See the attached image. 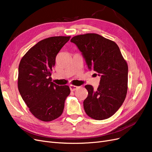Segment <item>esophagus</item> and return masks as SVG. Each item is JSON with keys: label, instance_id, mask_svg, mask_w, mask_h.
<instances>
[{"label": "esophagus", "instance_id": "1", "mask_svg": "<svg viewBox=\"0 0 152 152\" xmlns=\"http://www.w3.org/2000/svg\"><path fill=\"white\" fill-rule=\"evenodd\" d=\"M70 90L72 91H75L76 89H78V87H77V86H73V85H70Z\"/></svg>", "mask_w": 152, "mask_h": 152}]
</instances>
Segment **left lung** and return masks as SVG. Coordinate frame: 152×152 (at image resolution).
Wrapping results in <instances>:
<instances>
[{
	"label": "left lung",
	"instance_id": "obj_1",
	"mask_svg": "<svg viewBox=\"0 0 152 152\" xmlns=\"http://www.w3.org/2000/svg\"><path fill=\"white\" fill-rule=\"evenodd\" d=\"M74 43L83 55L89 70L101 77L96 91L86 85L88 96L84 101L86 114L95 120L107 119L115 113L126 97L128 66L117 44L96 34L73 37Z\"/></svg>",
	"mask_w": 152,
	"mask_h": 152
}]
</instances>
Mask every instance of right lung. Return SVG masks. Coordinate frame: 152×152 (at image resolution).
<instances>
[{
	"mask_svg": "<svg viewBox=\"0 0 152 152\" xmlns=\"http://www.w3.org/2000/svg\"><path fill=\"white\" fill-rule=\"evenodd\" d=\"M70 37H51L30 48L21 59L18 87L30 112L39 120L52 121L61 116L70 93L68 86L51 82V71L59 50Z\"/></svg>",
	"mask_w": 152,
	"mask_h": 152,
	"instance_id": "obj_1",
	"label": "right lung"
}]
</instances>
